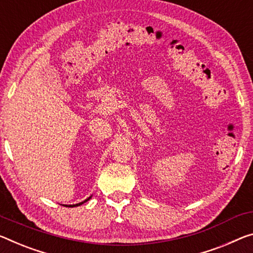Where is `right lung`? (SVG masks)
I'll return each instance as SVG.
<instances>
[{
  "instance_id": "right-lung-1",
  "label": "right lung",
  "mask_w": 253,
  "mask_h": 253,
  "mask_svg": "<svg viewBox=\"0 0 253 253\" xmlns=\"http://www.w3.org/2000/svg\"><path fill=\"white\" fill-rule=\"evenodd\" d=\"M91 197H89L87 199H85L84 200V202H82V203H79V204H75V205H64L65 207H76V206H80V205H82V204H84L85 202H87V200H89Z\"/></svg>"
}]
</instances>
